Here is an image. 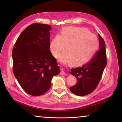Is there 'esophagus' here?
Instances as JSON below:
<instances>
[{
    "label": "esophagus",
    "mask_w": 122,
    "mask_h": 122,
    "mask_svg": "<svg viewBox=\"0 0 122 122\" xmlns=\"http://www.w3.org/2000/svg\"><path fill=\"white\" fill-rule=\"evenodd\" d=\"M60 74H61V75H66V73H65V71H64V70L62 68L61 69V73H60Z\"/></svg>",
    "instance_id": "34e87169"
}]
</instances>
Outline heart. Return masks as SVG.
I'll return each instance as SVG.
<instances>
[{"mask_svg":"<svg viewBox=\"0 0 122 122\" xmlns=\"http://www.w3.org/2000/svg\"><path fill=\"white\" fill-rule=\"evenodd\" d=\"M98 41L95 35L86 29L67 27L63 28L60 36L57 35L50 44L51 53L59 58L60 62L71 63L73 66H81L92 59L98 47Z\"/></svg>","mask_w":122,"mask_h":122,"instance_id":"heart-1","label":"heart"}]
</instances>
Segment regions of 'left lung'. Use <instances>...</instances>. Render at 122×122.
I'll return each instance as SVG.
<instances>
[{"label": "left lung", "mask_w": 122, "mask_h": 122, "mask_svg": "<svg viewBox=\"0 0 122 122\" xmlns=\"http://www.w3.org/2000/svg\"><path fill=\"white\" fill-rule=\"evenodd\" d=\"M100 49L90 60L81 67L71 69V74L75 76L77 83L70 87V90L78 96H85L95 89L107 65L106 44L98 34Z\"/></svg>", "instance_id": "8db88e82"}]
</instances>
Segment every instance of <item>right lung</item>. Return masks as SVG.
Wrapping results in <instances>:
<instances>
[{"label": "right lung", "instance_id": "1", "mask_svg": "<svg viewBox=\"0 0 122 122\" xmlns=\"http://www.w3.org/2000/svg\"><path fill=\"white\" fill-rule=\"evenodd\" d=\"M51 30L49 25H30L18 37L12 51L14 76L27 93L34 96L46 92L53 76L60 73L49 50Z\"/></svg>", "mask_w": 122, "mask_h": 122}]
</instances>
